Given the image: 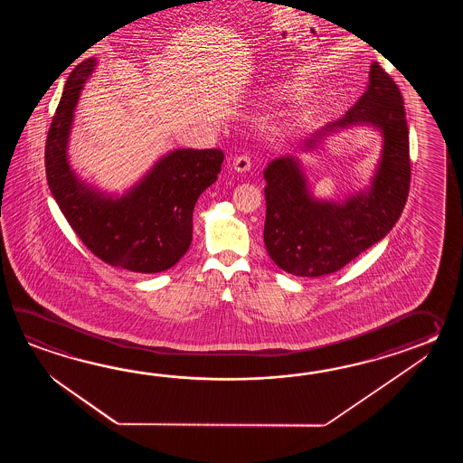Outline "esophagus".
<instances>
[{"mask_svg":"<svg viewBox=\"0 0 463 463\" xmlns=\"http://www.w3.org/2000/svg\"><path fill=\"white\" fill-rule=\"evenodd\" d=\"M233 168H235L236 172H246V170H250L251 168V158L250 156H238V157L233 158Z\"/></svg>","mask_w":463,"mask_h":463,"instance_id":"esophagus-1","label":"esophagus"}]
</instances>
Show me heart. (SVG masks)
I'll return each mask as SVG.
<instances>
[{
  "label": "heart",
  "mask_w": 463,
  "mask_h": 463,
  "mask_svg": "<svg viewBox=\"0 0 463 463\" xmlns=\"http://www.w3.org/2000/svg\"><path fill=\"white\" fill-rule=\"evenodd\" d=\"M278 89V92H281V94H286V92H289V89L288 88H276Z\"/></svg>",
  "instance_id": "1"
}]
</instances>
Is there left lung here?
I'll list each match as a JSON object with an SVG mask.
<instances>
[{"label":"left lung","mask_w":463,"mask_h":463,"mask_svg":"<svg viewBox=\"0 0 463 463\" xmlns=\"http://www.w3.org/2000/svg\"><path fill=\"white\" fill-rule=\"evenodd\" d=\"M355 124L379 128L384 147L371 188L345 203L311 197L296 158H276L266 167V251L286 273L316 278L339 271L381 241L402 213L411 188L409 128L402 94L375 61L361 99L306 147H315L327 132Z\"/></svg>","instance_id":"left-lung-1"}]
</instances>
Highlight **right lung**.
Returning a JSON list of instances; mask_svg holds the SVG:
<instances>
[{"mask_svg": "<svg viewBox=\"0 0 463 463\" xmlns=\"http://www.w3.org/2000/svg\"><path fill=\"white\" fill-rule=\"evenodd\" d=\"M96 68L86 60L71 72L51 122L44 162L51 194L79 240L104 263L134 273L165 271L187 253L198 197L217 180L220 148H178L120 198L80 182L68 162V137L80 89Z\"/></svg>", "mask_w": 463, "mask_h": 463, "instance_id": "1", "label": "right lung"}]
</instances>
